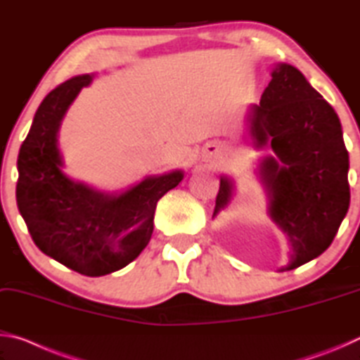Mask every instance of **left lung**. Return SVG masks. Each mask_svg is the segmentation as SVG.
I'll list each match as a JSON object with an SVG mask.
<instances>
[{"label":"left lung","mask_w":360,"mask_h":360,"mask_svg":"<svg viewBox=\"0 0 360 360\" xmlns=\"http://www.w3.org/2000/svg\"><path fill=\"white\" fill-rule=\"evenodd\" d=\"M251 135L275 152L260 165L270 192V216L289 236L294 270L332 245L349 208V155L337 112L294 66L271 72L260 105L252 108ZM231 182L221 178L214 216L229 203Z\"/></svg>","instance_id":"left-lung-1"}]
</instances>
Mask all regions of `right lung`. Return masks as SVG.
Wrapping results in <instances>:
<instances>
[{"label": "right lung", "instance_id": "1", "mask_svg": "<svg viewBox=\"0 0 360 360\" xmlns=\"http://www.w3.org/2000/svg\"><path fill=\"white\" fill-rule=\"evenodd\" d=\"M90 82L89 75L72 77L42 100L19 152L15 197L42 252L81 275L103 276L129 265L148 246L157 202L184 174L154 176L120 195L95 192L66 178L57 133L66 109Z\"/></svg>", "mask_w": 360, "mask_h": 360}]
</instances>
